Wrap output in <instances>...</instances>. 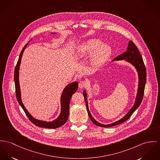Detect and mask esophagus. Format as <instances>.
<instances>
[{
  "label": "esophagus",
  "mask_w": 160,
  "mask_h": 160,
  "mask_svg": "<svg viewBox=\"0 0 160 160\" xmlns=\"http://www.w3.org/2000/svg\"><path fill=\"white\" fill-rule=\"evenodd\" d=\"M86 85H87V83H86V82L85 81H81V82L79 83V84H78V86H79L80 88H85Z\"/></svg>",
  "instance_id": "esophagus-1"
}]
</instances>
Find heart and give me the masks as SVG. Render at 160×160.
<instances>
[{"mask_svg":"<svg viewBox=\"0 0 160 160\" xmlns=\"http://www.w3.org/2000/svg\"><path fill=\"white\" fill-rule=\"evenodd\" d=\"M75 56L83 58L91 55L90 64L93 68L102 66L110 57L111 50L107 44H103L98 39H90L78 45L74 50Z\"/></svg>","mask_w":160,"mask_h":160,"instance_id":"obj_1","label":"heart"}]
</instances>
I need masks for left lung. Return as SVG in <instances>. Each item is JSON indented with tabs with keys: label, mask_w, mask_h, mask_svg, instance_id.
<instances>
[{
	"label": "left lung",
	"mask_w": 160,
	"mask_h": 160,
	"mask_svg": "<svg viewBox=\"0 0 160 160\" xmlns=\"http://www.w3.org/2000/svg\"><path fill=\"white\" fill-rule=\"evenodd\" d=\"M125 60V61H127V62L131 63L132 65H133L138 72V74L139 83H138V92H137V95H136L135 104L133 106V107L120 120H119L114 123L107 124V125H103V124L100 123L98 121H96L93 118L91 114L90 113L89 110V108H88V105L86 91H83V94L84 98L85 100L86 108H87L88 115H89L91 121L98 126H100L102 127H112L114 125H117L123 123L131 117L132 114L139 107V106L140 105V104L142 102V100L143 96H144L145 85H146V75H147L146 69L143 60H142V57L139 50L138 49V48L136 46L135 44L132 41H129L128 46L126 52H123V53H122L121 55L116 57L114 59H113L112 61H118V60Z\"/></svg>",
	"instance_id": "1"
}]
</instances>
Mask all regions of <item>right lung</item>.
Here are the masks:
<instances>
[{
  "mask_svg": "<svg viewBox=\"0 0 160 160\" xmlns=\"http://www.w3.org/2000/svg\"><path fill=\"white\" fill-rule=\"evenodd\" d=\"M27 45H28V43L25 44L24 48L22 50L14 69V83H15L16 94V98L18 100V102L21 105V107L22 108L23 110L24 111L25 113L27 116L28 118L35 125L39 127H44V128H58L66 123L68 119L69 114V103H70L71 98L72 96L77 91L78 89V82H74L71 83H69L64 89L61 96V112L59 116L55 120L52 122H46L43 121H39L34 118L28 112V111L27 110V109L25 108L24 105L22 102L21 89H20L19 81V66L21 64V61L23 52Z\"/></svg>",
  "mask_w": 160,
  "mask_h": 160,
  "instance_id": "add662e5",
  "label": "right lung"
}]
</instances>
